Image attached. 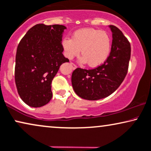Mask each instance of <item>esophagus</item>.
I'll list each match as a JSON object with an SVG mask.
<instances>
[{"instance_id":"1","label":"esophagus","mask_w":151,"mask_h":151,"mask_svg":"<svg viewBox=\"0 0 151 151\" xmlns=\"http://www.w3.org/2000/svg\"><path fill=\"white\" fill-rule=\"evenodd\" d=\"M70 65H71V67H72V69H73V70L76 69V68H77V65H76L75 64H74L73 63H70Z\"/></svg>"}]
</instances>
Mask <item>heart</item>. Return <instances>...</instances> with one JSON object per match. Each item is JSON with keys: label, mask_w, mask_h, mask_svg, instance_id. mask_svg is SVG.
I'll return each instance as SVG.
<instances>
[{"label": "heart", "mask_w": 151, "mask_h": 151, "mask_svg": "<svg viewBox=\"0 0 151 151\" xmlns=\"http://www.w3.org/2000/svg\"><path fill=\"white\" fill-rule=\"evenodd\" d=\"M111 46L109 34L104 30L94 28L78 30L73 33L72 39L65 37L62 41L66 58L72 59L78 56L81 49L80 60L91 68L104 63L109 55Z\"/></svg>", "instance_id": "heart-1"}]
</instances>
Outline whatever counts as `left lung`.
<instances>
[{
	"label": "left lung",
	"instance_id": "left-lung-1",
	"mask_svg": "<svg viewBox=\"0 0 151 151\" xmlns=\"http://www.w3.org/2000/svg\"><path fill=\"white\" fill-rule=\"evenodd\" d=\"M111 53L104 63L92 70L78 68L72 74L74 92L80 98L98 100L112 94L123 81L128 70L131 47L128 40L113 25Z\"/></svg>",
	"mask_w": 151,
	"mask_h": 151
}]
</instances>
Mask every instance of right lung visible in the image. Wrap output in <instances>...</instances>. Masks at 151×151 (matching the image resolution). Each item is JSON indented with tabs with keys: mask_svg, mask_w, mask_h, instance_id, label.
I'll return each mask as SVG.
<instances>
[{
	"mask_svg": "<svg viewBox=\"0 0 151 151\" xmlns=\"http://www.w3.org/2000/svg\"><path fill=\"white\" fill-rule=\"evenodd\" d=\"M63 25L36 24L28 30L17 49L14 79L22 100L32 107L47 104L52 98L51 82L63 63Z\"/></svg>",
	"mask_w": 151,
	"mask_h": 151,
	"instance_id": "add662e5",
	"label": "right lung"
}]
</instances>
